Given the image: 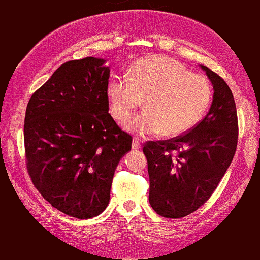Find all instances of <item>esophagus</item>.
I'll return each mask as SVG.
<instances>
[{"instance_id": "esophagus-1", "label": "esophagus", "mask_w": 260, "mask_h": 260, "mask_svg": "<svg viewBox=\"0 0 260 260\" xmlns=\"http://www.w3.org/2000/svg\"><path fill=\"white\" fill-rule=\"evenodd\" d=\"M132 148L133 149H141V142L137 138H133V141H132Z\"/></svg>"}]
</instances>
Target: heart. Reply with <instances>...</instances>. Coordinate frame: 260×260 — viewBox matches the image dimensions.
<instances>
[{
	"label": "heart",
	"mask_w": 260,
	"mask_h": 260,
	"mask_svg": "<svg viewBox=\"0 0 260 260\" xmlns=\"http://www.w3.org/2000/svg\"><path fill=\"white\" fill-rule=\"evenodd\" d=\"M106 94L110 113L123 122L143 101L145 112L126 123L138 135L163 132L177 137L192 128L207 110L212 88L207 78L192 74L178 61L167 56H150L138 61L127 78L114 77Z\"/></svg>",
	"instance_id": "heart-1"
}]
</instances>
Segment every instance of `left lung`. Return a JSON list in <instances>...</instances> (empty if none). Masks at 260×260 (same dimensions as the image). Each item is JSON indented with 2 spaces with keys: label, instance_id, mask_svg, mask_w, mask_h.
I'll return each instance as SVG.
<instances>
[{
  "label": "left lung",
  "instance_id": "1",
  "mask_svg": "<svg viewBox=\"0 0 260 260\" xmlns=\"http://www.w3.org/2000/svg\"><path fill=\"white\" fill-rule=\"evenodd\" d=\"M200 67L214 90L208 113L182 137L149 141L143 147L150 206L169 219L186 216L209 199L237 147V111L232 90L217 74L206 66Z\"/></svg>",
  "mask_w": 260,
  "mask_h": 260
}]
</instances>
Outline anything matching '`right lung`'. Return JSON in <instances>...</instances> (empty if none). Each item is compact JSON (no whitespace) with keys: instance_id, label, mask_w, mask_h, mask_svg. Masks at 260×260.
<instances>
[{"instance_id":"right-lung-1","label":"right lung","mask_w":260,"mask_h":260,"mask_svg":"<svg viewBox=\"0 0 260 260\" xmlns=\"http://www.w3.org/2000/svg\"><path fill=\"white\" fill-rule=\"evenodd\" d=\"M106 60L68 61L32 94L24 121L26 167L53 207L76 219L100 215L110 203L129 134L109 113Z\"/></svg>"}]
</instances>
